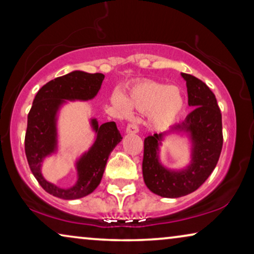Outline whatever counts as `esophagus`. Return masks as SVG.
Returning <instances> with one entry per match:
<instances>
[{
	"label": "esophagus",
	"mask_w": 254,
	"mask_h": 254,
	"mask_svg": "<svg viewBox=\"0 0 254 254\" xmlns=\"http://www.w3.org/2000/svg\"><path fill=\"white\" fill-rule=\"evenodd\" d=\"M138 131V126L136 124H129L126 128V133L127 134H135Z\"/></svg>",
	"instance_id": "esophagus-1"
}]
</instances>
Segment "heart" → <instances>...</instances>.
<instances>
[{
  "mask_svg": "<svg viewBox=\"0 0 254 254\" xmlns=\"http://www.w3.org/2000/svg\"><path fill=\"white\" fill-rule=\"evenodd\" d=\"M112 103L123 112L128 109L148 112L149 125L156 130H164L175 124L185 107V98L179 88L155 81L135 83L124 97L114 93Z\"/></svg>",
  "mask_w": 254,
  "mask_h": 254,
  "instance_id": "heart-1",
  "label": "heart"
}]
</instances>
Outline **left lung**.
Returning a JSON list of instances; mask_svg holds the SVG:
<instances>
[{
    "instance_id": "1",
    "label": "left lung",
    "mask_w": 254,
    "mask_h": 254,
    "mask_svg": "<svg viewBox=\"0 0 254 254\" xmlns=\"http://www.w3.org/2000/svg\"><path fill=\"white\" fill-rule=\"evenodd\" d=\"M182 76L186 81L189 105L194 107L193 111L169 133L144 138V183L152 193L163 197H180L199 189L214 171L223 145L222 114L213 91L192 75L182 72ZM172 132L186 133L192 143L191 163L185 169H166L159 161L162 137Z\"/></svg>"
}]
</instances>
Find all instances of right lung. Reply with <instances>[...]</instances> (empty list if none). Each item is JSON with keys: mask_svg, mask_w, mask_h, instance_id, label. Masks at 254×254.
Here are the masks:
<instances>
[{"mask_svg": "<svg viewBox=\"0 0 254 254\" xmlns=\"http://www.w3.org/2000/svg\"><path fill=\"white\" fill-rule=\"evenodd\" d=\"M105 76L100 72L74 70L46 83L34 97L27 116L25 155L27 163L40 186L53 196L64 200L81 199L97 189L103 178L109 156L123 140L114 121L98 125L97 119L90 124L96 140L77 161V182L69 189H61L47 182L41 173L44 159L58 150V113L67 100H90L95 98Z\"/></svg>", "mask_w": 254, "mask_h": 254, "instance_id": "1", "label": "right lung"}]
</instances>
